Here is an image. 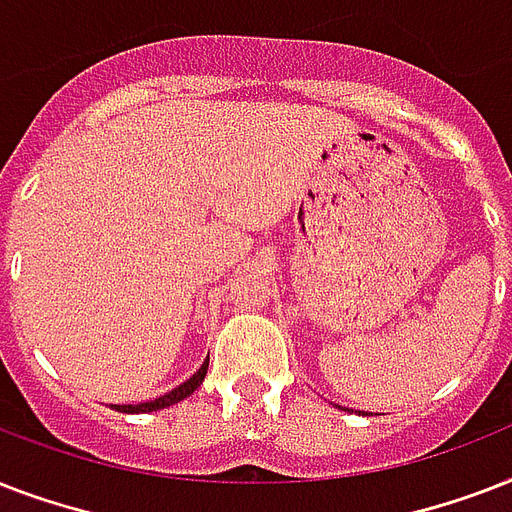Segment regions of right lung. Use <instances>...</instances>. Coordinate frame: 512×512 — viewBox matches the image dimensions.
<instances>
[{"label":"right lung","mask_w":512,"mask_h":512,"mask_svg":"<svg viewBox=\"0 0 512 512\" xmlns=\"http://www.w3.org/2000/svg\"><path fill=\"white\" fill-rule=\"evenodd\" d=\"M207 366H209V356L204 358V364L196 369V374H193L191 380H185L183 385H177L175 390H170V393H164V396L154 398V401H143V404H111V409H116V412H124V414H143V412H156V409H167V406L177 404V401H183V398H188L193 390L199 388L201 382H204V374H207Z\"/></svg>","instance_id":"obj_1"}]
</instances>
